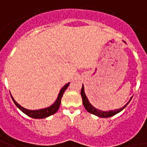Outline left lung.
<instances>
[{"label": "left lung", "instance_id": "8db88e82", "mask_svg": "<svg viewBox=\"0 0 147 147\" xmlns=\"http://www.w3.org/2000/svg\"><path fill=\"white\" fill-rule=\"evenodd\" d=\"M80 93H81V96H82V99H83V104H84L85 109L87 110L89 113L93 114V115H97V116L100 117V118H108V117H111L113 116V115H115L118 114V113H119L120 111H123V110L127 105H128V103L130 102V101L131 100V98H131L130 101L127 102V104L124 106V107H123L122 108L114 110V111H99V110L95 108V107H93V106L91 105V103L89 102L88 98H87V96H86L85 93H84V85L82 86Z\"/></svg>", "mask_w": 147, "mask_h": 147}]
</instances>
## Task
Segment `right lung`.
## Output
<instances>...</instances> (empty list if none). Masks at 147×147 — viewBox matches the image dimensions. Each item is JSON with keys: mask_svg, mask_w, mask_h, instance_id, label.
<instances>
[{"mask_svg": "<svg viewBox=\"0 0 147 147\" xmlns=\"http://www.w3.org/2000/svg\"><path fill=\"white\" fill-rule=\"evenodd\" d=\"M69 85V83L67 84L66 85H64L63 88H61V90L59 91V95H58V98L56 100V102H54L52 106H50L47 108H44V109L40 110H36V111H31V110H28L24 108L23 107H21L20 105H19L17 102L15 101V99L13 98V97L11 95V97L13 98V102L16 104V106L19 108V109L24 112L25 115H27L28 116L31 117V118H33V119H45V118H47V117L52 115L53 114L58 111L59 107V105H60V102H61V98H62V96L63 95V92L65 91L67 87Z\"/></svg>", "mask_w": 147, "mask_h": 147, "instance_id": "obj_1", "label": "right lung"}]
</instances>
